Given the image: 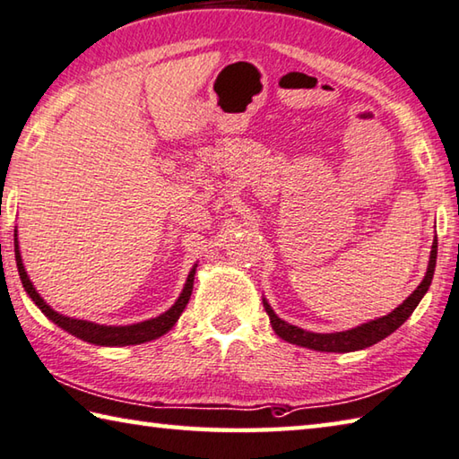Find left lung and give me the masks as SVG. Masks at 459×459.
I'll use <instances>...</instances> for the list:
<instances>
[{
	"instance_id": "left-lung-1",
	"label": "left lung",
	"mask_w": 459,
	"mask_h": 459,
	"mask_svg": "<svg viewBox=\"0 0 459 459\" xmlns=\"http://www.w3.org/2000/svg\"><path fill=\"white\" fill-rule=\"evenodd\" d=\"M436 260H437V236H436V239H433V246H431L428 272H425L421 284L407 296L403 304H399V307L395 310H391L389 315H385L381 318H375V320H368V323H363V325L355 326V328H349V331H342V333H310V331H304V328L294 326V325L286 323V320L280 318L276 312L272 310V307H270L266 299H262V302H264V308H266L268 316H270L272 328H274V333L286 342L299 344V347L320 351V352L363 351L367 347H371V344H377L379 341L387 339L391 333H395L397 328L403 325L409 316L413 315L417 304L421 302L425 292L429 290V284L433 280V272H436Z\"/></svg>"
}]
</instances>
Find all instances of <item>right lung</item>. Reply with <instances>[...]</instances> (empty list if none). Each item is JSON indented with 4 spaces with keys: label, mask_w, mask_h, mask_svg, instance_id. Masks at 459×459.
<instances>
[{
    "label": "right lung",
    "mask_w": 459,
    "mask_h": 459,
    "mask_svg": "<svg viewBox=\"0 0 459 459\" xmlns=\"http://www.w3.org/2000/svg\"><path fill=\"white\" fill-rule=\"evenodd\" d=\"M13 247H15V264H18L22 284H23V288H26V292L31 299V302H34L36 307L42 310L54 325H58L66 333L74 334L76 339L91 342V344H99V347H128V344H141V342L155 341V339H159V336H163L165 333L171 331L191 299L193 280H195V270H197V264H193L189 276H187V280H185V286L179 294V299H177L173 307L165 310L163 315L149 318V320H143V323L126 325V326H107V325L91 323V320L64 316V315H60V312H56L50 304H46L42 296L38 294L34 284H31L26 268H23L22 254H20V242H18V228H15V231H13Z\"/></svg>",
    "instance_id": "obj_1"
}]
</instances>
